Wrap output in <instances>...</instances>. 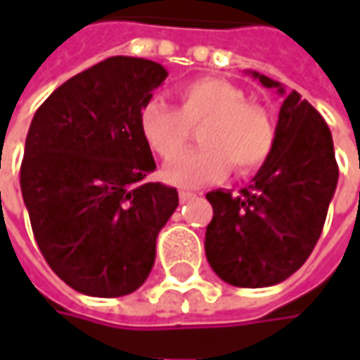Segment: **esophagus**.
Returning <instances> with one entry per match:
<instances>
[{"instance_id":"1","label":"esophagus","mask_w":360,"mask_h":360,"mask_svg":"<svg viewBox=\"0 0 360 360\" xmlns=\"http://www.w3.org/2000/svg\"><path fill=\"white\" fill-rule=\"evenodd\" d=\"M195 193H191V191H185V188H181L179 191V200L181 202H188L191 198H195Z\"/></svg>"}]
</instances>
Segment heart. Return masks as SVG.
<instances>
[{
    "label": "heart",
    "instance_id": "b5f03b06",
    "mask_svg": "<svg viewBox=\"0 0 360 360\" xmlns=\"http://www.w3.org/2000/svg\"><path fill=\"white\" fill-rule=\"evenodd\" d=\"M175 96L179 108L154 98L139 115L142 139L165 162L184 149L193 128L203 125L199 131L203 148L167 165V183L200 187L221 179L231 165L237 175H250L266 164L276 144V125L262 105L247 102L239 86L204 77L177 86Z\"/></svg>",
    "mask_w": 360,
    "mask_h": 360
}]
</instances>
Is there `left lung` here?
I'll return each instance as SVG.
<instances>
[{"label":"left lung","instance_id":"obj_1","mask_svg":"<svg viewBox=\"0 0 360 360\" xmlns=\"http://www.w3.org/2000/svg\"><path fill=\"white\" fill-rule=\"evenodd\" d=\"M266 89L285 100L276 125V144L249 187L231 195H206L214 218L206 227L212 270L235 287H270L299 270L324 227L340 169L332 133L299 92L252 71Z\"/></svg>","mask_w":360,"mask_h":360}]
</instances>
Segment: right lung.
Masks as SVG:
<instances>
[{
	"instance_id": "1",
	"label": "right lung",
	"mask_w": 360,
	"mask_h": 360,
	"mask_svg": "<svg viewBox=\"0 0 360 360\" xmlns=\"http://www.w3.org/2000/svg\"><path fill=\"white\" fill-rule=\"evenodd\" d=\"M165 77L150 59L108 58L53 90L32 117L22 200L46 262L79 293L136 291L179 204L173 187L144 181L156 162L139 115Z\"/></svg>"
}]
</instances>
